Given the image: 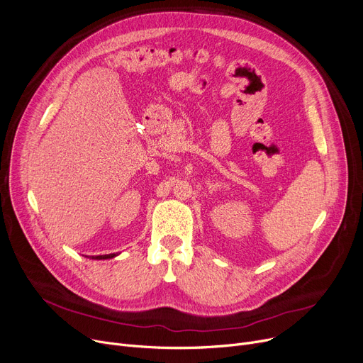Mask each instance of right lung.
Returning a JSON list of instances; mask_svg holds the SVG:
<instances>
[{
  "instance_id": "1",
  "label": "right lung",
  "mask_w": 363,
  "mask_h": 363,
  "mask_svg": "<svg viewBox=\"0 0 363 363\" xmlns=\"http://www.w3.org/2000/svg\"><path fill=\"white\" fill-rule=\"evenodd\" d=\"M114 256H118V255H114V253H111V255H104V256H92V259H97V260H104V259H111V257H114Z\"/></svg>"
}]
</instances>
